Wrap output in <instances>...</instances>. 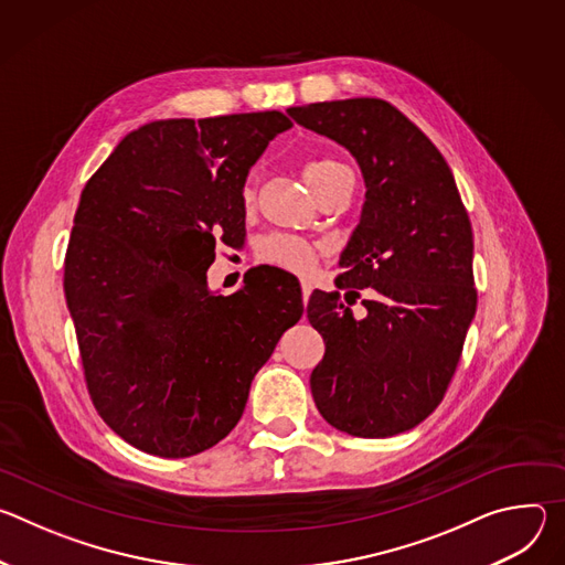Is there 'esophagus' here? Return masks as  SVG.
Segmentation results:
<instances>
[{"label": "esophagus", "mask_w": 565, "mask_h": 565, "mask_svg": "<svg viewBox=\"0 0 565 565\" xmlns=\"http://www.w3.org/2000/svg\"><path fill=\"white\" fill-rule=\"evenodd\" d=\"M310 292H312V281L303 279V281H301V297H303V301H308Z\"/></svg>", "instance_id": "esophagus-1"}]
</instances>
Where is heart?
Segmentation results:
<instances>
[{"mask_svg": "<svg viewBox=\"0 0 565 565\" xmlns=\"http://www.w3.org/2000/svg\"><path fill=\"white\" fill-rule=\"evenodd\" d=\"M338 168H342V163H338V160H333V158L310 160V163L303 168L306 183L315 192L319 181L324 179L327 174H331L333 170H338ZM246 201L248 203L253 201V190L250 188L246 190ZM257 255L268 266H277L281 270L306 275L315 266L317 248H315V244H310V241H306L301 236H295V234H273L259 246Z\"/></svg>", "mask_w": 565, "mask_h": 565, "instance_id": "heart-1", "label": "heart"}]
</instances>
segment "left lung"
Wrapping results in <instances>:
<instances>
[{
  "label": "left lung",
  "instance_id": "8db88e82",
  "mask_svg": "<svg viewBox=\"0 0 565 565\" xmlns=\"http://www.w3.org/2000/svg\"><path fill=\"white\" fill-rule=\"evenodd\" d=\"M288 114L349 149L366 188L335 279L353 297L369 288L366 315L353 317L338 290H315L306 308L327 344L310 373L315 405L351 436L405 434L440 405L476 312L469 216L443 153L388 103L351 98Z\"/></svg>",
  "mask_w": 565,
  "mask_h": 565
}]
</instances>
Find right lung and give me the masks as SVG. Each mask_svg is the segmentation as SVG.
<instances>
[{"label":"right lung","instance_id":"1","mask_svg":"<svg viewBox=\"0 0 565 565\" xmlns=\"http://www.w3.org/2000/svg\"><path fill=\"white\" fill-rule=\"evenodd\" d=\"M281 111L153 120L127 134L79 196L64 295L103 420L136 449L188 458L244 416L250 384L301 312L284 270L207 286L221 236L244 241V185Z\"/></svg>","mask_w":565,"mask_h":565}]
</instances>
